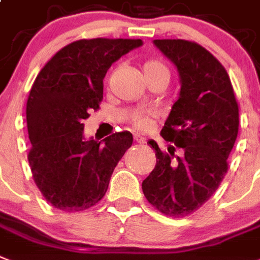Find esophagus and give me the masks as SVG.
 <instances>
[{"mask_svg": "<svg viewBox=\"0 0 260 260\" xmlns=\"http://www.w3.org/2000/svg\"><path fill=\"white\" fill-rule=\"evenodd\" d=\"M135 140H136L139 144H144V143H145V139H143V137H140V136L135 137Z\"/></svg>", "mask_w": 260, "mask_h": 260, "instance_id": "34e87169", "label": "esophagus"}]
</instances>
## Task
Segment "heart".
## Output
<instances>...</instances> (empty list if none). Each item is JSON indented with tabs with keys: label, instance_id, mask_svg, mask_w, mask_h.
Masks as SVG:
<instances>
[{
	"label": "heart",
	"instance_id": "1",
	"mask_svg": "<svg viewBox=\"0 0 260 260\" xmlns=\"http://www.w3.org/2000/svg\"><path fill=\"white\" fill-rule=\"evenodd\" d=\"M143 69H144V75H161L170 79V71L167 68V65L159 60L147 61ZM135 124L140 129H147L151 125V117L148 115H139L135 119Z\"/></svg>",
	"mask_w": 260,
	"mask_h": 260
}]
</instances>
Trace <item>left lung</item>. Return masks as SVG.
<instances>
[{
	"label": "left lung",
	"mask_w": 260,
	"mask_h": 260,
	"mask_svg": "<svg viewBox=\"0 0 260 260\" xmlns=\"http://www.w3.org/2000/svg\"><path fill=\"white\" fill-rule=\"evenodd\" d=\"M174 62L180 79L179 99L172 105L160 135L175 147L155 149L156 166L141 188L161 214L183 218L214 195L229 170L230 152L239 129V108L224 67L199 44L185 40H153Z\"/></svg>",
	"instance_id": "1"
}]
</instances>
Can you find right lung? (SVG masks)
<instances>
[{
	"mask_svg": "<svg viewBox=\"0 0 260 260\" xmlns=\"http://www.w3.org/2000/svg\"><path fill=\"white\" fill-rule=\"evenodd\" d=\"M141 45V40H79L58 50L36 77L26 103L27 160L42 196L58 210L77 212L99 203L132 145L128 131L86 140L82 121L99 109L111 65Z\"/></svg>",
	"mask_w": 260,
	"mask_h": 260,
	"instance_id": "1",
	"label": "right lung"
}]
</instances>
